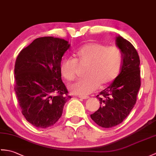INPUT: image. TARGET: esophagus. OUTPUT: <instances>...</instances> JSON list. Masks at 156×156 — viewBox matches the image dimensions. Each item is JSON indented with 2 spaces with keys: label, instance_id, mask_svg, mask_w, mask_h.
Here are the masks:
<instances>
[{
  "label": "esophagus",
  "instance_id": "obj_1",
  "mask_svg": "<svg viewBox=\"0 0 156 156\" xmlns=\"http://www.w3.org/2000/svg\"><path fill=\"white\" fill-rule=\"evenodd\" d=\"M80 98H82V99H84V100H86V99H88L89 98L88 96H78Z\"/></svg>",
  "mask_w": 156,
  "mask_h": 156
}]
</instances>
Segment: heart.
Returning <instances> with one entry per match:
<instances>
[{
  "mask_svg": "<svg viewBox=\"0 0 156 156\" xmlns=\"http://www.w3.org/2000/svg\"><path fill=\"white\" fill-rule=\"evenodd\" d=\"M74 59L62 61L60 70L67 80H73L76 75L77 65H86L84 76L69 86L72 93L86 96L94 92L99 85L110 84L118 76L123 64L121 50L115 46H107L96 42L87 43L73 54Z\"/></svg>",
  "mask_w": 156,
  "mask_h": 156,
  "instance_id": "obj_1",
  "label": "heart"
}]
</instances>
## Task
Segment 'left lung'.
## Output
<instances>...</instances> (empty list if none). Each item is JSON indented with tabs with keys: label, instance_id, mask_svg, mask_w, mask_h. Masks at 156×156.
<instances>
[{
	"label": "left lung",
	"instance_id": "8db88e82",
	"mask_svg": "<svg viewBox=\"0 0 156 156\" xmlns=\"http://www.w3.org/2000/svg\"><path fill=\"white\" fill-rule=\"evenodd\" d=\"M115 44L123 56L120 73L109 86L96 96L100 107L90 115L94 122L106 128L118 125L128 116L136 102L141 85L140 61L137 50L120 36L115 38Z\"/></svg>",
	"mask_w": 156,
	"mask_h": 156
}]
</instances>
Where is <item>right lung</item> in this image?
<instances>
[{
	"instance_id": "add662e5",
	"label": "right lung",
	"mask_w": 156,
	"mask_h": 156,
	"mask_svg": "<svg viewBox=\"0 0 156 156\" xmlns=\"http://www.w3.org/2000/svg\"><path fill=\"white\" fill-rule=\"evenodd\" d=\"M70 46L64 39L41 37L22 50L16 58L14 90L22 114L35 127L54 125L71 98L60 70L62 58Z\"/></svg>"
}]
</instances>
